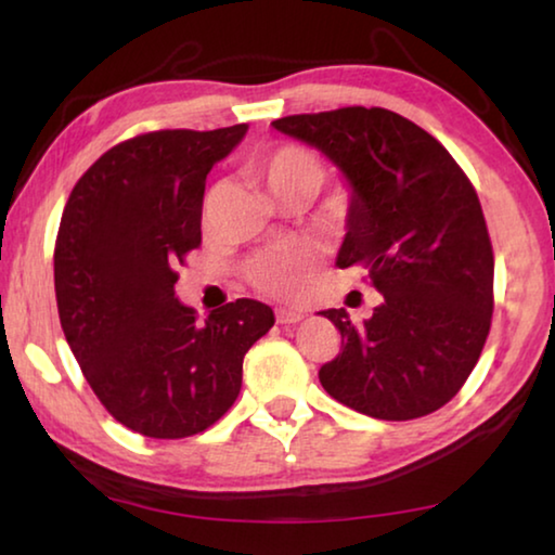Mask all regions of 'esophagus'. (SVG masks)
Instances as JSON below:
<instances>
[{
    "instance_id": "34e87169",
    "label": "esophagus",
    "mask_w": 555,
    "mask_h": 555,
    "mask_svg": "<svg viewBox=\"0 0 555 555\" xmlns=\"http://www.w3.org/2000/svg\"><path fill=\"white\" fill-rule=\"evenodd\" d=\"M298 321H304V311H298V308H276V323L291 325Z\"/></svg>"
}]
</instances>
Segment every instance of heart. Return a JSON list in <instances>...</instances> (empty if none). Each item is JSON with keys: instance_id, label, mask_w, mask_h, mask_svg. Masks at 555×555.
Instances as JSON below:
<instances>
[{"instance_id": "b5f03b06", "label": "heart", "mask_w": 555, "mask_h": 555, "mask_svg": "<svg viewBox=\"0 0 555 555\" xmlns=\"http://www.w3.org/2000/svg\"><path fill=\"white\" fill-rule=\"evenodd\" d=\"M251 181L259 183L276 203H308L321 191L327 168L313 149L304 144H279L255 154L244 166ZM318 267V251L306 242H284L257 251L244 264V276L261 294L296 298L311 284Z\"/></svg>"}]
</instances>
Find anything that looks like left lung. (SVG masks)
<instances>
[{"label": "left lung", "instance_id": "8db88e82", "mask_svg": "<svg viewBox=\"0 0 555 555\" xmlns=\"http://www.w3.org/2000/svg\"><path fill=\"white\" fill-rule=\"evenodd\" d=\"M311 144L352 185L337 267H362L384 296L370 321L323 311L343 337L318 377L345 406L382 421L428 416L475 370L492 325L494 255L480 198L448 149L384 107L271 121Z\"/></svg>", "mask_w": 555, "mask_h": 555}]
</instances>
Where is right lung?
I'll use <instances>...</instances> for the list:
<instances>
[{
	"mask_svg": "<svg viewBox=\"0 0 555 555\" xmlns=\"http://www.w3.org/2000/svg\"><path fill=\"white\" fill-rule=\"evenodd\" d=\"M244 134L247 125L127 139L65 203L53 251L65 340L102 406L146 438H188L222 418L244 354L274 325L251 298L198 323L173 291L176 269L201 247L205 178Z\"/></svg>",
	"mask_w": 555,
	"mask_h": 555,
	"instance_id": "obj_1",
	"label": "right lung"
}]
</instances>
